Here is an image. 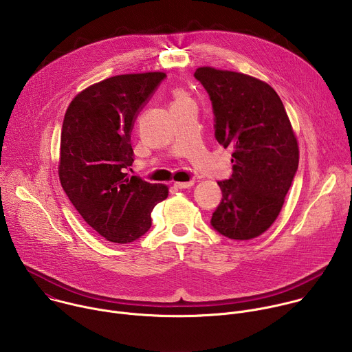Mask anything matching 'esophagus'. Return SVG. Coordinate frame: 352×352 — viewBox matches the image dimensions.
Segmentation results:
<instances>
[{
  "label": "esophagus",
  "instance_id": "obj_1",
  "mask_svg": "<svg viewBox=\"0 0 352 352\" xmlns=\"http://www.w3.org/2000/svg\"><path fill=\"white\" fill-rule=\"evenodd\" d=\"M195 184V181H186V182H174V186L178 189H186L190 188Z\"/></svg>",
  "mask_w": 352,
  "mask_h": 352
}]
</instances>
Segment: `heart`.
Here are the masks:
<instances>
[{
	"label": "heart",
	"mask_w": 352,
	"mask_h": 352,
	"mask_svg": "<svg viewBox=\"0 0 352 352\" xmlns=\"http://www.w3.org/2000/svg\"><path fill=\"white\" fill-rule=\"evenodd\" d=\"M173 96H174V103H179V102H184V100H188L189 97H188V94L184 91V90H174V93H173Z\"/></svg>",
	"instance_id": "obj_1"
}]
</instances>
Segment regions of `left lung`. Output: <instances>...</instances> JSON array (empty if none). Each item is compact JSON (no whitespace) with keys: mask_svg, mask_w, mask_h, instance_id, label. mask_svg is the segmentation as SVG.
<instances>
[{"mask_svg":"<svg viewBox=\"0 0 352 352\" xmlns=\"http://www.w3.org/2000/svg\"><path fill=\"white\" fill-rule=\"evenodd\" d=\"M195 78L210 96L217 142L234 148L212 226L231 239L256 238L276 221L298 170L292 125L276 90L258 78L212 67Z\"/></svg>","mask_w":352,"mask_h":352,"instance_id":"8db88e82","label":"left lung"}]
</instances>
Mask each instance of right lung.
I'll return each instance as SVG.
<instances>
[{
	"instance_id": "add662e5",
	"label": "right lung",
	"mask_w": 352,
	"mask_h": 352,
	"mask_svg": "<svg viewBox=\"0 0 352 352\" xmlns=\"http://www.w3.org/2000/svg\"><path fill=\"white\" fill-rule=\"evenodd\" d=\"M164 76L143 72L97 82L72 98L64 117L61 186L83 220L114 243L147 232L155 206L168 196L167 185L126 173L133 163V121Z\"/></svg>"
}]
</instances>
